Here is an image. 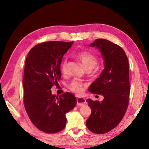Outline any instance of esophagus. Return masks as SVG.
Masks as SVG:
<instances>
[{
	"instance_id": "34e87169",
	"label": "esophagus",
	"mask_w": 149,
	"mask_h": 149,
	"mask_svg": "<svg viewBox=\"0 0 149 149\" xmlns=\"http://www.w3.org/2000/svg\"><path fill=\"white\" fill-rule=\"evenodd\" d=\"M76 102H77V105L78 106H83L86 104V100L83 97H77V100H76Z\"/></svg>"
}]
</instances>
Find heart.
I'll return each instance as SVG.
<instances>
[{
  "label": "heart",
  "instance_id": "1",
  "mask_svg": "<svg viewBox=\"0 0 149 149\" xmlns=\"http://www.w3.org/2000/svg\"><path fill=\"white\" fill-rule=\"evenodd\" d=\"M77 58L85 68L88 71H91L94 69L98 63V60L96 56L89 52H84L79 53L78 54ZM67 64V59H65L62 62L61 66V72L64 74L66 73ZM83 84L77 80L72 81L68 85V88L71 91L77 94H81L83 92Z\"/></svg>",
  "mask_w": 149,
  "mask_h": 149
}]
</instances>
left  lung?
Here are the masks:
<instances>
[{"instance_id": "1", "label": "left lung", "mask_w": 149, "mask_h": 149, "mask_svg": "<svg viewBox=\"0 0 149 149\" xmlns=\"http://www.w3.org/2000/svg\"><path fill=\"white\" fill-rule=\"evenodd\" d=\"M89 47L100 49L104 69L88 89L92 93L102 94L104 100H86L91 114L86 124L90 131L102 134L115 128L127 109L130 87L129 61L124 49L107 40L96 39Z\"/></svg>"}]
</instances>
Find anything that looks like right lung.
Here are the masks:
<instances>
[{
  "label": "right lung",
  "instance_id": "1",
  "mask_svg": "<svg viewBox=\"0 0 149 149\" xmlns=\"http://www.w3.org/2000/svg\"><path fill=\"white\" fill-rule=\"evenodd\" d=\"M73 42H47L31 48L26 58L23 86L24 101L29 118L42 131L53 134L66 126V113L76 104L73 94L59 96L51 88L61 78L62 58Z\"/></svg>",
  "mask_w": 149,
  "mask_h": 149
}]
</instances>
